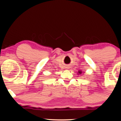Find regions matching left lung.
I'll use <instances>...</instances> for the list:
<instances>
[{
	"label": "left lung",
	"instance_id": "1",
	"mask_svg": "<svg viewBox=\"0 0 121 121\" xmlns=\"http://www.w3.org/2000/svg\"><path fill=\"white\" fill-rule=\"evenodd\" d=\"M82 73V71H78V75H79V74H80V75H81V74Z\"/></svg>",
	"mask_w": 121,
	"mask_h": 121
}]
</instances>
